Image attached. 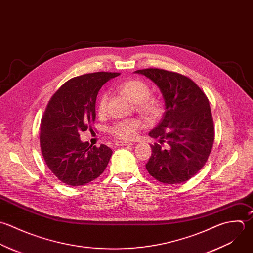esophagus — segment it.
<instances>
[{"label": "esophagus", "instance_id": "esophagus-1", "mask_svg": "<svg viewBox=\"0 0 253 253\" xmlns=\"http://www.w3.org/2000/svg\"><path fill=\"white\" fill-rule=\"evenodd\" d=\"M115 145L116 146H132L133 144L130 142H117Z\"/></svg>", "mask_w": 253, "mask_h": 253}]
</instances>
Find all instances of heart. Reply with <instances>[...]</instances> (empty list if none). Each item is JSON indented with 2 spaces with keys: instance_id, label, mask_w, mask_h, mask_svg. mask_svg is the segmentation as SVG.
<instances>
[{
  "instance_id": "heart-1",
  "label": "heart",
  "mask_w": 253,
  "mask_h": 253,
  "mask_svg": "<svg viewBox=\"0 0 253 253\" xmlns=\"http://www.w3.org/2000/svg\"><path fill=\"white\" fill-rule=\"evenodd\" d=\"M118 90L124 94L130 101L134 102L135 110L146 119L153 121L159 118L164 110L162 99L150 93L149 84L139 79L132 78L118 84ZM108 102V93L103 92L97 102V112L103 114ZM144 127V122L138 118H131L115 122L109 127V134L115 139L122 141H131L137 137L138 132Z\"/></svg>"
}]
</instances>
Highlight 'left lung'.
Returning <instances> with one entry per match:
<instances>
[{
  "label": "left lung",
  "instance_id": "left-lung-1",
  "mask_svg": "<svg viewBox=\"0 0 253 253\" xmlns=\"http://www.w3.org/2000/svg\"><path fill=\"white\" fill-rule=\"evenodd\" d=\"M161 89L166 111L149 133L160 139L151 145L146 165L149 173L166 184H176L193 177L206 164L215 139V127L208 97L188 77L158 68L137 70ZM166 142L167 148H162Z\"/></svg>",
  "mask_w": 253,
  "mask_h": 253
}]
</instances>
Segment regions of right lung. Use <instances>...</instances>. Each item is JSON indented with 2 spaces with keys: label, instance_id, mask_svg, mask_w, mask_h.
Returning <instances> with one entry per match:
<instances>
[{
  "label": "right lung",
  "instance_id": "obj_1",
  "mask_svg": "<svg viewBox=\"0 0 253 253\" xmlns=\"http://www.w3.org/2000/svg\"><path fill=\"white\" fill-rule=\"evenodd\" d=\"M120 73L96 72L67 81L50 98L40 123V148L52 173L63 183L82 186L106 169L112 151L83 143L80 134L95 120V100L100 87Z\"/></svg>",
  "mask_w": 253,
  "mask_h": 253
}]
</instances>
